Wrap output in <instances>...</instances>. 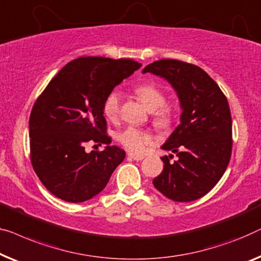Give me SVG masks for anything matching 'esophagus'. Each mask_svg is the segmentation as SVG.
I'll return each instance as SVG.
<instances>
[{
	"instance_id": "esophagus-1",
	"label": "esophagus",
	"mask_w": 261,
	"mask_h": 261,
	"mask_svg": "<svg viewBox=\"0 0 261 261\" xmlns=\"http://www.w3.org/2000/svg\"><path fill=\"white\" fill-rule=\"evenodd\" d=\"M128 158L133 159V160H135V161H141L143 159V155H135V154L129 153V154H128Z\"/></svg>"
}]
</instances>
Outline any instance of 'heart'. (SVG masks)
I'll list each match as a JSON object with an SVG mask.
<instances>
[{"label": "heart", "mask_w": 261, "mask_h": 261, "mask_svg": "<svg viewBox=\"0 0 261 261\" xmlns=\"http://www.w3.org/2000/svg\"><path fill=\"white\" fill-rule=\"evenodd\" d=\"M134 93L143 106L150 112L155 111L154 121L160 127H166L171 123V111L165 107L166 95L156 86L146 84L140 85L134 88ZM120 101L121 93L119 90H113L106 97L103 103V113L109 120H116L120 113ZM116 140L129 150L130 153L141 154L149 145L153 143V138L148 132L140 129L137 127L128 126L116 134Z\"/></svg>", "instance_id": "heart-1"}]
</instances>
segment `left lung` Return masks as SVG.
I'll return each instance as SVG.
<instances>
[{"instance_id":"obj_1","label":"left lung","mask_w":261,"mask_h":261,"mask_svg":"<svg viewBox=\"0 0 261 261\" xmlns=\"http://www.w3.org/2000/svg\"><path fill=\"white\" fill-rule=\"evenodd\" d=\"M142 73L164 77L175 89L182 109L180 124L161 148L175 153L161 158L164 171L154 187L173 201L206 195L221 179L232 154V118L225 94L212 77L192 63L164 59Z\"/></svg>"}]
</instances>
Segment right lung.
I'll use <instances>...</instances> for the list:
<instances>
[{
  "label": "right lung",
  "instance_id": "1",
  "mask_svg": "<svg viewBox=\"0 0 261 261\" xmlns=\"http://www.w3.org/2000/svg\"><path fill=\"white\" fill-rule=\"evenodd\" d=\"M140 67L130 59H75L37 97L29 118L30 160L51 194L67 202H84L108 184L126 153L109 145L103 103L114 87ZM88 142L108 146L87 153Z\"/></svg>",
  "mask_w": 261,
  "mask_h": 261
}]
</instances>
